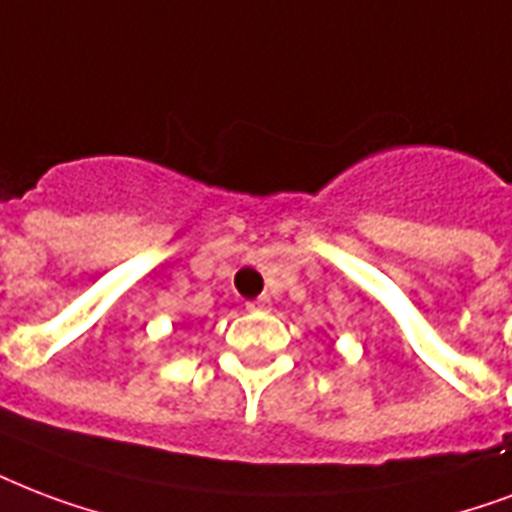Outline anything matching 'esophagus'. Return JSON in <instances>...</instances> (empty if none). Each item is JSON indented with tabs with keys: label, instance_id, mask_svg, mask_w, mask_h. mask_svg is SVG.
<instances>
[{
	"label": "esophagus",
	"instance_id": "esophagus-1",
	"mask_svg": "<svg viewBox=\"0 0 512 512\" xmlns=\"http://www.w3.org/2000/svg\"><path fill=\"white\" fill-rule=\"evenodd\" d=\"M247 308L249 311H268V308H271V298H268V295H260L257 300H249Z\"/></svg>",
	"mask_w": 512,
	"mask_h": 512
}]
</instances>
